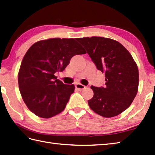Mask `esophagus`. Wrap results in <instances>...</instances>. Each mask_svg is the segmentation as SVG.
Wrapping results in <instances>:
<instances>
[{"instance_id": "obj_1", "label": "esophagus", "mask_w": 155, "mask_h": 155, "mask_svg": "<svg viewBox=\"0 0 155 155\" xmlns=\"http://www.w3.org/2000/svg\"><path fill=\"white\" fill-rule=\"evenodd\" d=\"M75 87H76V88L77 90H78V91H82V89H84L85 88V86H84L83 84H77L76 85H75Z\"/></svg>"}]
</instances>
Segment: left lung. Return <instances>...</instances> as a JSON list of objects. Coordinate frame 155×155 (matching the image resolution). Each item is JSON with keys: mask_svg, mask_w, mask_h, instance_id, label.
Listing matches in <instances>:
<instances>
[{"mask_svg": "<svg viewBox=\"0 0 155 155\" xmlns=\"http://www.w3.org/2000/svg\"><path fill=\"white\" fill-rule=\"evenodd\" d=\"M84 46L97 69L105 73L106 86H91L94 96L90 107L100 116L112 117L127 109L138 91V67L120 43L110 38H77Z\"/></svg>", "mask_w": 155, "mask_h": 155, "instance_id": "1", "label": "left lung"}]
</instances>
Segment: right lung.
Here are the masks:
<instances>
[{"label":"right lung","mask_w":155,"mask_h":155,"mask_svg":"<svg viewBox=\"0 0 155 155\" xmlns=\"http://www.w3.org/2000/svg\"><path fill=\"white\" fill-rule=\"evenodd\" d=\"M86 52L73 38H51L32 45L21 61L18 85L24 103L32 113L50 118L62 112L74 91L55 76L76 55Z\"/></svg>","instance_id":"add662e5"}]
</instances>
